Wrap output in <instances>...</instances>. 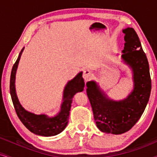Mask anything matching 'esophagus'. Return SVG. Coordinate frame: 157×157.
Masks as SVG:
<instances>
[{
    "instance_id": "34e87169",
    "label": "esophagus",
    "mask_w": 157,
    "mask_h": 157,
    "mask_svg": "<svg viewBox=\"0 0 157 157\" xmlns=\"http://www.w3.org/2000/svg\"><path fill=\"white\" fill-rule=\"evenodd\" d=\"M82 76H83V78L84 79V81H85V82H87V81L90 80V79L92 78L93 74H92V73H91L90 70H84Z\"/></svg>"
}]
</instances>
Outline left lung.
Here are the masks:
<instances>
[{
	"label": "left lung",
	"instance_id": "obj_1",
	"mask_svg": "<svg viewBox=\"0 0 157 157\" xmlns=\"http://www.w3.org/2000/svg\"><path fill=\"white\" fill-rule=\"evenodd\" d=\"M124 47L122 59L133 71V90L128 97L113 101L107 97L94 81L88 82L87 94L96 126L101 132L121 134L133 128L145 110L151 90L149 64L140 38L133 28L122 30Z\"/></svg>",
	"mask_w": 157,
	"mask_h": 157
}]
</instances>
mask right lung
I'll return each instance as SVG.
<instances>
[{"instance_id":"right-lung-1","label":"right lung","mask_w":157,"mask_h":157,"mask_svg":"<svg viewBox=\"0 0 157 157\" xmlns=\"http://www.w3.org/2000/svg\"><path fill=\"white\" fill-rule=\"evenodd\" d=\"M24 49L23 48L21 51L16 61L12 67L11 76H10V95L15 112L24 125L32 133L43 136H56L61 133L67 125L70 107H71L74 95L76 93L83 91L84 82L82 78V72L78 73L75 78L69 81L65 86L64 94H63V101L61 105V110L56 117H49L45 114L36 115L27 111L22 107L19 102L15 91V74Z\"/></svg>"}]
</instances>
